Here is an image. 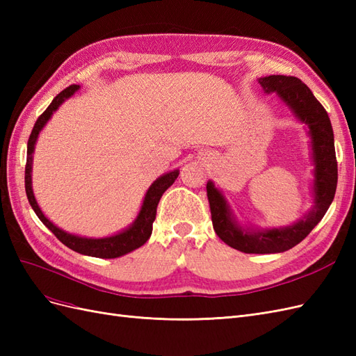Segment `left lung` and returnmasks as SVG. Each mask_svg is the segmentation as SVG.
<instances>
[{"label": "left lung", "mask_w": 356, "mask_h": 356, "mask_svg": "<svg viewBox=\"0 0 356 356\" xmlns=\"http://www.w3.org/2000/svg\"><path fill=\"white\" fill-rule=\"evenodd\" d=\"M260 84L266 93L276 92L298 120L309 127L315 161L314 211L288 227L248 232L236 224L227 203L211 181L207 184V195L213 230L224 243L246 254H275L288 251L303 241L328 211L337 188V159L328 113L303 81L291 75H268L260 79Z\"/></svg>", "instance_id": "obj_1"}]
</instances>
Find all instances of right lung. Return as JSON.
I'll list each match as a JSON object with an SVG mask.
<instances>
[{
    "label": "right lung",
    "mask_w": 356,
    "mask_h": 356,
    "mask_svg": "<svg viewBox=\"0 0 356 356\" xmlns=\"http://www.w3.org/2000/svg\"><path fill=\"white\" fill-rule=\"evenodd\" d=\"M79 90L77 84H72L70 88L63 89L55 99L51 101V104L47 106V110L42 113L32 127V132L28 139V152H26V166H25V190H26V196L31 203L32 209L37 213V217L41 220V222L46 225V227L56 236V238L68 246L70 250L83 254V255H89V257H98V258H117L122 257L127 252H131L136 248L143 246L152 236L153 232V222L156 220V212H157V204L160 197L163 196V193L174 184L177 177L179 175V170H172L169 174H165L163 177H160L156 179L152 187L148 188L143 208L139 211L138 218L135 222L129 227L127 230L118 233L115 236H110V238H102V239H88V238H80V236H74L67 232H63L58 229L55 224L50 222L44 213L41 212L38 208V203L34 197V193H32V186H31V169H32V153H34V145L38 138V134L44 124L47 123L49 118L51 117L53 111L58 110V106L68 99L71 95Z\"/></svg>",
    "instance_id": "1"
}]
</instances>
